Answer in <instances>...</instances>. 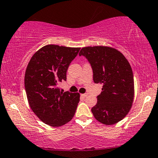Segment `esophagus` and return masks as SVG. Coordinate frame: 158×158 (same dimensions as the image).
I'll return each mask as SVG.
<instances>
[{
  "label": "esophagus",
  "instance_id": "34e87169",
  "mask_svg": "<svg viewBox=\"0 0 158 158\" xmlns=\"http://www.w3.org/2000/svg\"><path fill=\"white\" fill-rule=\"evenodd\" d=\"M87 95H88L87 94H81V97H83V98H85L86 97H87Z\"/></svg>",
  "mask_w": 158,
  "mask_h": 158
}]
</instances>
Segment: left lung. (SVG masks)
<instances>
[{
	"label": "left lung",
	"mask_w": 158,
	"mask_h": 158,
	"mask_svg": "<svg viewBox=\"0 0 158 158\" xmlns=\"http://www.w3.org/2000/svg\"><path fill=\"white\" fill-rule=\"evenodd\" d=\"M79 55L88 60L94 83L103 84L97 103L92 108L95 119L111 125L127 114L134 99V77L132 68L124 55L106 46L82 48Z\"/></svg>",
	"instance_id": "left-lung-1"
}]
</instances>
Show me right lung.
I'll return each mask as SVG.
<instances>
[{
  "label": "right lung",
  "mask_w": 158,
  "mask_h": 158,
  "mask_svg": "<svg viewBox=\"0 0 158 158\" xmlns=\"http://www.w3.org/2000/svg\"><path fill=\"white\" fill-rule=\"evenodd\" d=\"M80 48L47 45L35 52L26 70L25 89L35 114L46 124L64 125L76 112L79 93L63 92L58 84L66 81L69 66Z\"/></svg>",
  "instance_id": "add662e5"
}]
</instances>
